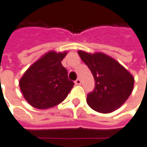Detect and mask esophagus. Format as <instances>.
I'll list each match as a JSON object with an SVG mask.
<instances>
[{"label": "esophagus", "instance_id": "esophagus-1", "mask_svg": "<svg viewBox=\"0 0 147 147\" xmlns=\"http://www.w3.org/2000/svg\"><path fill=\"white\" fill-rule=\"evenodd\" d=\"M81 83H82V81H81V79H79V78H78V79L75 81V84H77V85H80Z\"/></svg>", "mask_w": 147, "mask_h": 147}]
</instances>
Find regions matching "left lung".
I'll use <instances>...</instances> for the list:
<instances>
[{"label":"left lung","instance_id":"1","mask_svg":"<svg viewBox=\"0 0 147 147\" xmlns=\"http://www.w3.org/2000/svg\"><path fill=\"white\" fill-rule=\"evenodd\" d=\"M81 59L89 67L95 79V89L87 96L89 106L103 114L119 109L131 95L134 78L111 57L101 52L90 54L79 51Z\"/></svg>","mask_w":147,"mask_h":147}]
</instances>
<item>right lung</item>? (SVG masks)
I'll return each mask as SVG.
<instances>
[{
	"label": "right lung",
	"instance_id": "right-lung-1",
	"mask_svg": "<svg viewBox=\"0 0 147 147\" xmlns=\"http://www.w3.org/2000/svg\"><path fill=\"white\" fill-rule=\"evenodd\" d=\"M67 52L49 51L35 62L20 80V90L30 105L46 109L62 102L74 83L61 61Z\"/></svg>",
	"mask_w": 147,
	"mask_h": 147
}]
</instances>
